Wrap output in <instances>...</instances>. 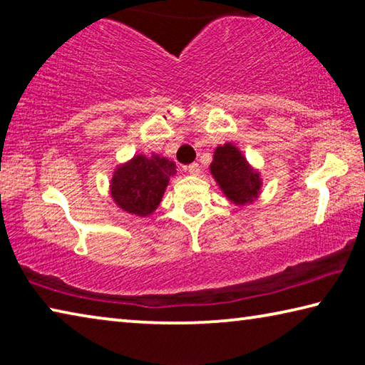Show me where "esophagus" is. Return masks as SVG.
Segmentation results:
<instances>
[{
	"label": "esophagus",
	"mask_w": 365,
	"mask_h": 365,
	"mask_svg": "<svg viewBox=\"0 0 365 365\" xmlns=\"http://www.w3.org/2000/svg\"><path fill=\"white\" fill-rule=\"evenodd\" d=\"M187 170H188V174L190 175H200V172H201V169H200V165H197L196 163H193V164H190L188 168H187Z\"/></svg>",
	"instance_id": "1"
}]
</instances>
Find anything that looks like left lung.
I'll return each mask as SVG.
<instances>
[{
    "label": "left lung",
    "instance_id": "1",
    "mask_svg": "<svg viewBox=\"0 0 365 365\" xmlns=\"http://www.w3.org/2000/svg\"><path fill=\"white\" fill-rule=\"evenodd\" d=\"M209 170L222 193L235 206L251 205L261 195V172L250 164L237 145L225 143L215 148Z\"/></svg>",
    "mask_w": 365,
    "mask_h": 365
}]
</instances>
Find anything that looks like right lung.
Wrapping results in <instances>:
<instances>
[{
	"mask_svg": "<svg viewBox=\"0 0 365 365\" xmlns=\"http://www.w3.org/2000/svg\"><path fill=\"white\" fill-rule=\"evenodd\" d=\"M175 174L177 165L169 158L156 153L151 156L135 154L114 169L109 193L123 212L148 217L160 205L170 177Z\"/></svg>",
	"mask_w": 365,
	"mask_h": 365,
	"instance_id": "1",
	"label": "right lung"
}]
</instances>
